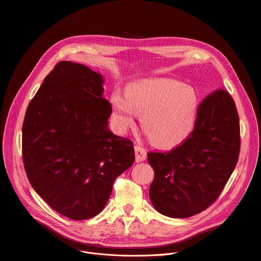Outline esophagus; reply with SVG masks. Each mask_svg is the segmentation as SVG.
Instances as JSON below:
<instances>
[{
	"label": "esophagus",
	"instance_id": "34e87169",
	"mask_svg": "<svg viewBox=\"0 0 261 261\" xmlns=\"http://www.w3.org/2000/svg\"><path fill=\"white\" fill-rule=\"evenodd\" d=\"M134 150H135V160L136 162H141L144 161L146 158V151L145 148H143L140 145H135L134 146Z\"/></svg>",
	"mask_w": 261,
	"mask_h": 261
}]
</instances>
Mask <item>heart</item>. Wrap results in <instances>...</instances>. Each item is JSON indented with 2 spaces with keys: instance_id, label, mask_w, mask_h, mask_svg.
<instances>
[{
  "instance_id": "obj_1",
  "label": "heart",
  "mask_w": 261,
  "mask_h": 261,
  "mask_svg": "<svg viewBox=\"0 0 261 261\" xmlns=\"http://www.w3.org/2000/svg\"><path fill=\"white\" fill-rule=\"evenodd\" d=\"M117 126L125 131L141 114V127L161 148H173L193 133L200 105L197 91L174 80H144L130 85L126 96L120 91L110 98Z\"/></svg>"
}]
</instances>
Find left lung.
I'll use <instances>...</instances> for the list:
<instances>
[{
	"label": "left lung",
	"instance_id": "1",
	"mask_svg": "<svg viewBox=\"0 0 261 261\" xmlns=\"http://www.w3.org/2000/svg\"><path fill=\"white\" fill-rule=\"evenodd\" d=\"M240 147L236 103L225 90H216L200 103L187 140L168 152L147 153L155 172L148 192L153 206L170 218H188L207 208L234 170Z\"/></svg>",
	"mask_w": 261,
	"mask_h": 261
}]
</instances>
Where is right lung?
Instances as JSON below:
<instances>
[{"mask_svg": "<svg viewBox=\"0 0 261 261\" xmlns=\"http://www.w3.org/2000/svg\"><path fill=\"white\" fill-rule=\"evenodd\" d=\"M103 77L62 61L31 100L22 124V160L32 187L72 220L98 215L115 179L135 160L133 142L108 130Z\"/></svg>", "mask_w": 261, "mask_h": 261, "instance_id": "right-lung-1", "label": "right lung"}]
</instances>
